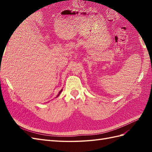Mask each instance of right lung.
<instances>
[{
    "label": "right lung",
    "mask_w": 152,
    "mask_h": 152,
    "mask_svg": "<svg viewBox=\"0 0 152 152\" xmlns=\"http://www.w3.org/2000/svg\"><path fill=\"white\" fill-rule=\"evenodd\" d=\"M61 91H62V89H61V91H59V94H58V95H57V96H59V95H60V93H61Z\"/></svg>",
    "instance_id": "1"
}]
</instances>
